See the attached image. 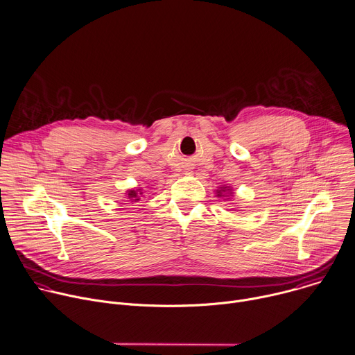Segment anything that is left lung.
Masks as SVG:
<instances>
[{"mask_svg": "<svg viewBox=\"0 0 355 355\" xmlns=\"http://www.w3.org/2000/svg\"><path fill=\"white\" fill-rule=\"evenodd\" d=\"M219 193H220V192H219Z\"/></svg>", "mask_w": 355, "mask_h": 355, "instance_id": "8db88e82", "label": "left lung"}]
</instances>
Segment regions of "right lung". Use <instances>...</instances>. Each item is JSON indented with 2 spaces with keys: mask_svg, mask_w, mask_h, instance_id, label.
<instances>
[{
  "mask_svg": "<svg viewBox=\"0 0 355 355\" xmlns=\"http://www.w3.org/2000/svg\"><path fill=\"white\" fill-rule=\"evenodd\" d=\"M140 195H141V192L139 189L128 191V198L132 199V202H139L140 200Z\"/></svg>",
  "mask_w": 355,
  "mask_h": 355,
  "instance_id": "add662e5",
  "label": "right lung"
}]
</instances>
